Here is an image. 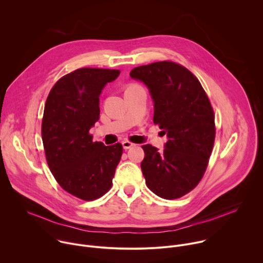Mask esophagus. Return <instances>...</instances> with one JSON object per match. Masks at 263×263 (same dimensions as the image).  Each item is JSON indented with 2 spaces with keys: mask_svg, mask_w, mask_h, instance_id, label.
Segmentation results:
<instances>
[{
  "mask_svg": "<svg viewBox=\"0 0 263 263\" xmlns=\"http://www.w3.org/2000/svg\"><path fill=\"white\" fill-rule=\"evenodd\" d=\"M134 145H135V143H133V142L129 141V140L123 141V146H124L125 149H128V148H130V147H132V146H134Z\"/></svg>",
  "mask_w": 263,
  "mask_h": 263,
  "instance_id": "1",
  "label": "esophagus"
}]
</instances>
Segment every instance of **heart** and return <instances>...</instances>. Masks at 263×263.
Masks as SVG:
<instances>
[{"label": "heart", "instance_id": "b5f03b06", "mask_svg": "<svg viewBox=\"0 0 263 263\" xmlns=\"http://www.w3.org/2000/svg\"><path fill=\"white\" fill-rule=\"evenodd\" d=\"M132 86H138V84H134V83H132V84H130L128 87H132Z\"/></svg>", "mask_w": 263, "mask_h": 263}]
</instances>
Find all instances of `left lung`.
I'll use <instances>...</instances> for the list:
<instances>
[{
	"instance_id": "1",
	"label": "left lung",
	"mask_w": 263,
	"mask_h": 263,
	"mask_svg": "<svg viewBox=\"0 0 263 263\" xmlns=\"http://www.w3.org/2000/svg\"><path fill=\"white\" fill-rule=\"evenodd\" d=\"M130 76L149 89L153 122L168 138L162 152L151 144L141 146L145 184L162 199H179L192 192L206 172L215 139L213 108L198 78L179 63L137 66Z\"/></svg>"
}]
</instances>
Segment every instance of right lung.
<instances>
[{"label": "right lung", "instance_id": "add662e5", "mask_svg": "<svg viewBox=\"0 0 263 263\" xmlns=\"http://www.w3.org/2000/svg\"><path fill=\"white\" fill-rule=\"evenodd\" d=\"M119 69L82 67L61 77L45 105L42 137L46 159L58 184L84 201L104 196L112 186L123 145L92 141L89 129L100 119L103 87Z\"/></svg>", "mask_w": 263, "mask_h": 263}]
</instances>
